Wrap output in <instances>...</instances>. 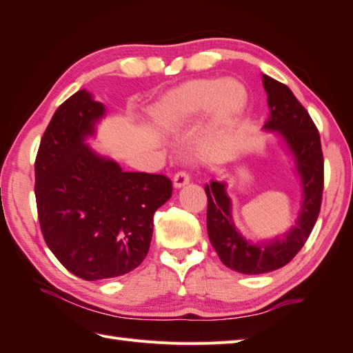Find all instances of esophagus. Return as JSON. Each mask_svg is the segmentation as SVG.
Returning <instances> with one entry per match:
<instances>
[{
	"label": "esophagus",
	"mask_w": 353,
	"mask_h": 353,
	"mask_svg": "<svg viewBox=\"0 0 353 353\" xmlns=\"http://www.w3.org/2000/svg\"><path fill=\"white\" fill-rule=\"evenodd\" d=\"M189 183H190V175H189V172H185V170H179V172H176L175 176H174V185L176 187V189H179V187H183V185L189 184Z\"/></svg>",
	"instance_id": "esophagus-1"
}]
</instances>
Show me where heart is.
<instances>
[{"label":"heart","instance_id":"heart-1","mask_svg":"<svg viewBox=\"0 0 353 353\" xmlns=\"http://www.w3.org/2000/svg\"><path fill=\"white\" fill-rule=\"evenodd\" d=\"M246 89L239 81L203 78L184 83L172 90L163 101L161 121L181 125L214 108L219 125L231 123L246 104Z\"/></svg>","mask_w":353,"mask_h":353}]
</instances>
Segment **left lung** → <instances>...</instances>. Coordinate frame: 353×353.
Listing matches in <instances>:
<instances>
[{
	"label": "left lung",
	"instance_id": "left-lung-1",
	"mask_svg": "<svg viewBox=\"0 0 353 353\" xmlns=\"http://www.w3.org/2000/svg\"><path fill=\"white\" fill-rule=\"evenodd\" d=\"M263 85L270 108L264 130L278 131L293 154L301 176L303 201L296 226L285 232L284 237L255 243L243 236L232 221L226 184L211 181L205 185L208 239L226 268L245 275L273 272L293 260L314 228L325 183L322 143L311 116L285 84L263 75Z\"/></svg>",
	"mask_w": 353,
	"mask_h": 353
}]
</instances>
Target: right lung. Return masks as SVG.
Segmentation results:
<instances>
[{
    "label": "right lung",
    "instance_id": "add662e5",
    "mask_svg": "<svg viewBox=\"0 0 353 353\" xmlns=\"http://www.w3.org/2000/svg\"><path fill=\"white\" fill-rule=\"evenodd\" d=\"M104 112L89 92L74 93L54 113L34 163L46 246L85 281L116 278L140 265L150 250L154 213L172 196L168 176L123 172L84 145Z\"/></svg>",
    "mask_w": 353,
    "mask_h": 353
}]
</instances>
